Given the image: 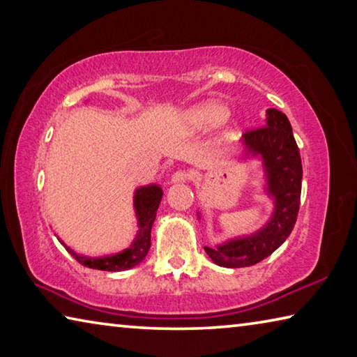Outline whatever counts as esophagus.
<instances>
[{
    "label": "esophagus",
    "mask_w": 357,
    "mask_h": 357,
    "mask_svg": "<svg viewBox=\"0 0 357 357\" xmlns=\"http://www.w3.org/2000/svg\"><path fill=\"white\" fill-rule=\"evenodd\" d=\"M187 179H189V174H187L185 172H176V173H173L172 183L173 184H183V183H185Z\"/></svg>",
    "instance_id": "esophagus-1"
}]
</instances>
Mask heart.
<instances>
[{
    "mask_svg": "<svg viewBox=\"0 0 357 357\" xmlns=\"http://www.w3.org/2000/svg\"><path fill=\"white\" fill-rule=\"evenodd\" d=\"M228 108L217 100L202 102L192 105L181 114V124L189 132H209L214 130L225 123L228 118Z\"/></svg>",
    "mask_w": 357,
    "mask_h": 357,
    "instance_id": "heart-1",
    "label": "heart"
}]
</instances>
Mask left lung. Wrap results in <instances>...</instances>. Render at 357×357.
Segmentation results:
<instances>
[{
	"instance_id": "left-lung-1",
	"label": "left lung",
	"mask_w": 357,
	"mask_h": 357,
	"mask_svg": "<svg viewBox=\"0 0 357 357\" xmlns=\"http://www.w3.org/2000/svg\"><path fill=\"white\" fill-rule=\"evenodd\" d=\"M264 126L241 138L238 162H258L263 173V195L273 203V213L253 233L204 247L209 258L222 268H245L268 258L285 243L298 217L302 164L291 124L282 112L268 108ZM197 217L202 219L200 211Z\"/></svg>"
}]
</instances>
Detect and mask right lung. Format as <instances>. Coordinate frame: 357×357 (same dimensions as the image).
<instances>
[{
    "label": "right lung",
    "mask_w": 357,
    "mask_h": 357,
    "mask_svg": "<svg viewBox=\"0 0 357 357\" xmlns=\"http://www.w3.org/2000/svg\"><path fill=\"white\" fill-rule=\"evenodd\" d=\"M162 197H164V190H162L159 184H146L137 187L134 192V211L138 229L130 245L121 252L112 253V255L88 257L70 249L59 238L58 241L78 263L86 266V268L108 271V273H119V271L135 268L148 255V250L151 247V228H153V223L155 220V213L160 204Z\"/></svg>",
    "instance_id": "1"
}]
</instances>
